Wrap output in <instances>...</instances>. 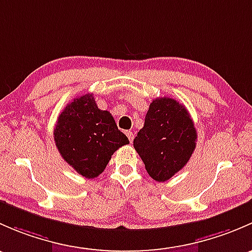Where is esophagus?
Wrapping results in <instances>:
<instances>
[{
  "mask_svg": "<svg viewBox=\"0 0 252 252\" xmlns=\"http://www.w3.org/2000/svg\"><path fill=\"white\" fill-rule=\"evenodd\" d=\"M126 136H127V138L129 139V142H131V143H132V141H133V132H132V131H126Z\"/></svg>",
  "mask_w": 252,
  "mask_h": 252,
  "instance_id": "1",
  "label": "esophagus"
}]
</instances>
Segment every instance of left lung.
I'll use <instances>...</instances> for the list:
<instances>
[{
    "label": "left lung",
    "instance_id": "8db88e82",
    "mask_svg": "<svg viewBox=\"0 0 252 252\" xmlns=\"http://www.w3.org/2000/svg\"><path fill=\"white\" fill-rule=\"evenodd\" d=\"M133 147L153 180H170L186 166L196 147V129L188 110L172 98L153 100Z\"/></svg>",
    "mask_w": 252,
    "mask_h": 252
}]
</instances>
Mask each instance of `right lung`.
Masks as SVG:
<instances>
[{"mask_svg": "<svg viewBox=\"0 0 252 252\" xmlns=\"http://www.w3.org/2000/svg\"><path fill=\"white\" fill-rule=\"evenodd\" d=\"M62 158L86 178L99 176L114 152L129 143L107 110H100L92 93L77 97L59 115L53 132Z\"/></svg>", "mask_w": 252, "mask_h": 252, "instance_id": "1", "label": "right lung"}]
</instances>
